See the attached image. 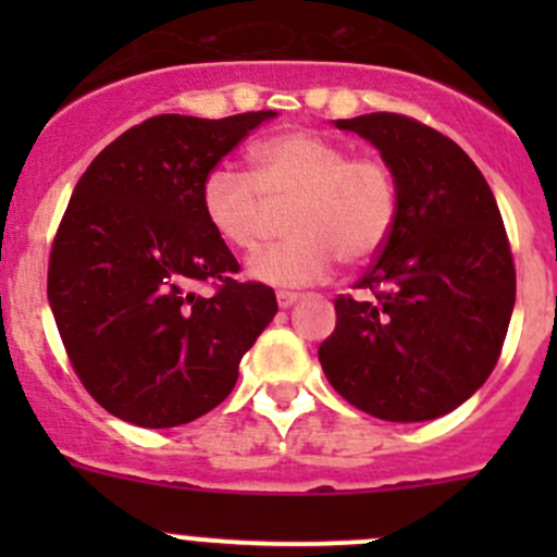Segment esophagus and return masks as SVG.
Returning <instances> with one entry per match:
<instances>
[{
	"label": "esophagus",
	"instance_id": "1",
	"mask_svg": "<svg viewBox=\"0 0 557 557\" xmlns=\"http://www.w3.org/2000/svg\"><path fill=\"white\" fill-rule=\"evenodd\" d=\"M296 299H299V294H294V290H277V305L283 307V310H288Z\"/></svg>",
	"mask_w": 557,
	"mask_h": 557
}]
</instances>
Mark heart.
<instances>
[{
    "instance_id": "1",
    "label": "heart",
    "mask_w": 557,
    "mask_h": 557,
    "mask_svg": "<svg viewBox=\"0 0 557 557\" xmlns=\"http://www.w3.org/2000/svg\"><path fill=\"white\" fill-rule=\"evenodd\" d=\"M199 201L207 226L239 252L258 250L288 210L290 237L258 252L250 274L296 288L323 280L336 258L361 267L383 250L398 218V180L383 156L294 128L252 145L250 174L212 166Z\"/></svg>"
}]
</instances>
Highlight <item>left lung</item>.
Listing matches in <instances>:
<instances>
[{"label": "left lung", "mask_w": 557, "mask_h": 557, "mask_svg": "<svg viewBox=\"0 0 557 557\" xmlns=\"http://www.w3.org/2000/svg\"><path fill=\"white\" fill-rule=\"evenodd\" d=\"M377 145L398 180L391 239L334 299L320 345L347 404L391 423L453 412L502 356L515 307V261L502 212L474 161L436 128L398 115L336 121Z\"/></svg>", "instance_id": "obj_1"}]
</instances>
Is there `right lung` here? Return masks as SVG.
Returning <instances> with one entry per match:
<instances>
[{"label": "right lung", "instance_id": "obj_1", "mask_svg": "<svg viewBox=\"0 0 557 557\" xmlns=\"http://www.w3.org/2000/svg\"><path fill=\"white\" fill-rule=\"evenodd\" d=\"M272 115H153L107 145L72 190L48 301L83 387L126 423L172 429L215 409L277 312L269 285L237 280L199 201L205 174Z\"/></svg>", "mask_w": 557, "mask_h": 557}]
</instances>
